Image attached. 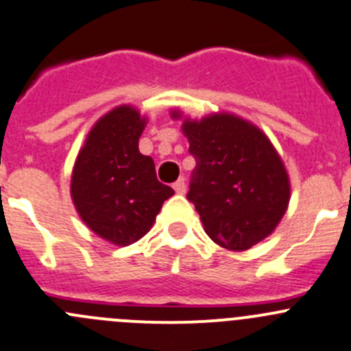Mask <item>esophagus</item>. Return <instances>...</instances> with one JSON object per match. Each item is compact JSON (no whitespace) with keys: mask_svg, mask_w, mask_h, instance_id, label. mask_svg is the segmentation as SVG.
<instances>
[{"mask_svg":"<svg viewBox=\"0 0 351 351\" xmlns=\"http://www.w3.org/2000/svg\"><path fill=\"white\" fill-rule=\"evenodd\" d=\"M173 189H175L176 193H180V195H183V193L186 192V183H185V178H178L175 183H173Z\"/></svg>","mask_w":351,"mask_h":351,"instance_id":"1","label":"esophagus"}]
</instances>
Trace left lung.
Wrapping results in <instances>:
<instances>
[{
  "label": "left lung",
  "instance_id": "1",
  "mask_svg": "<svg viewBox=\"0 0 351 351\" xmlns=\"http://www.w3.org/2000/svg\"><path fill=\"white\" fill-rule=\"evenodd\" d=\"M183 134L197 162L186 199L210 240L240 252L273 233L287 213L290 180L269 138L226 113L185 120Z\"/></svg>",
  "mask_w": 351,
  "mask_h": 351
}]
</instances>
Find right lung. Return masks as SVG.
<instances>
[{
    "mask_svg": "<svg viewBox=\"0 0 351 351\" xmlns=\"http://www.w3.org/2000/svg\"><path fill=\"white\" fill-rule=\"evenodd\" d=\"M144 127L134 108H117L94 125L75 161V207L94 233L114 245L144 237L175 193L158 180L152 158L138 151Z\"/></svg>",
    "mask_w": 351,
    "mask_h": 351,
    "instance_id": "right-lung-1",
    "label": "right lung"
}]
</instances>
